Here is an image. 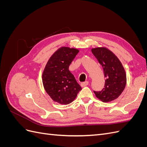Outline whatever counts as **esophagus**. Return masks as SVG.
<instances>
[{
	"label": "esophagus",
	"instance_id": "34e87169",
	"mask_svg": "<svg viewBox=\"0 0 147 147\" xmlns=\"http://www.w3.org/2000/svg\"><path fill=\"white\" fill-rule=\"evenodd\" d=\"M88 84H89V82L88 81H86V82H84L81 83V86L82 87H84V86H86Z\"/></svg>",
	"mask_w": 147,
	"mask_h": 147
}]
</instances>
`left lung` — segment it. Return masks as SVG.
<instances>
[{"label":"left lung","instance_id":"8db88e82","mask_svg":"<svg viewBox=\"0 0 147 147\" xmlns=\"http://www.w3.org/2000/svg\"><path fill=\"white\" fill-rule=\"evenodd\" d=\"M94 55L104 69L105 82L100 91H94L96 96L104 102L117 99L126 84V74L121 62L113 52L105 47L92 48Z\"/></svg>","mask_w":147,"mask_h":147}]
</instances>
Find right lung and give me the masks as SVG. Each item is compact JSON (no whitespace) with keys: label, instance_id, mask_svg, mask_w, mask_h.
<instances>
[{"label":"right lung","instance_id":"1","mask_svg":"<svg viewBox=\"0 0 147 147\" xmlns=\"http://www.w3.org/2000/svg\"><path fill=\"white\" fill-rule=\"evenodd\" d=\"M79 50L61 47L53 54L42 75L44 88L51 98L60 104L73 102L82 88L69 70V67Z\"/></svg>","mask_w":147,"mask_h":147}]
</instances>
